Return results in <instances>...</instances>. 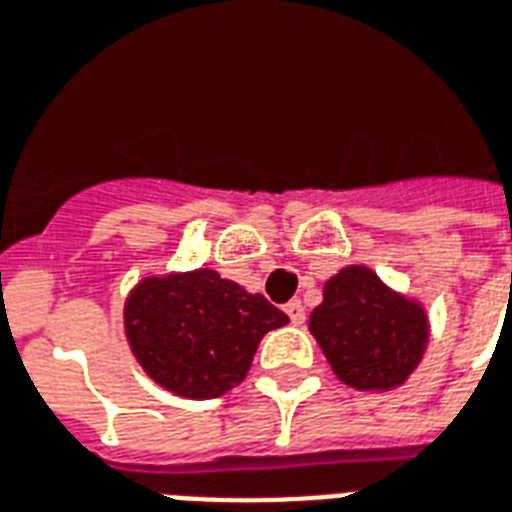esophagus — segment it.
Wrapping results in <instances>:
<instances>
[{
	"label": "esophagus",
	"instance_id": "1",
	"mask_svg": "<svg viewBox=\"0 0 512 512\" xmlns=\"http://www.w3.org/2000/svg\"><path fill=\"white\" fill-rule=\"evenodd\" d=\"M285 312H288V318H291L293 326H301L304 323V307H301L299 299H293L285 304Z\"/></svg>",
	"mask_w": 512,
	"mask_h": 512
}]
</instances>
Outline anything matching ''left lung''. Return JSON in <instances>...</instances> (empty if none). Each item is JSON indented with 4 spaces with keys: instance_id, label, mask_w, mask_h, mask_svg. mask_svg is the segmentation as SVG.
<instances>
[{
    "instance_id": "left-lung-1",
    "label": "left lung",
    "mask_w": 512,
    "mask_h": 512,
    "mask_svg": "<svg viewBox=\"0 0 512 512\" xmlns=\"http://www.w3.org/2000/svg\"><path fill=\"white\" fill-rule=\"evenodd\" d=\"M310 331L347 387L376 392L406 382L430 339L425 307L358 264L339 269L323 285Z\"/></svg>"
}]
</instances>
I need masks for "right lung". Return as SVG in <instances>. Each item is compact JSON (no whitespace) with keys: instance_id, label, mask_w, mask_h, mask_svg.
Instances as JSON below:
<instances>
[{"instance_id":"obj_1","label":"right lung","mask_w":512,"mask_h":512,"mask_svg":"<svg viewBox=\"0 0 512 512\" xmlns=\"http://www.w3.org/2000/svg\"><path fill=\"white\" fill-rule=\"evenodd\" d=\"M288 315L213 269L144 277L125 301L136 360L173 395L211 400L243 382L267 331Z\"/></svg>"}]
</instances>
